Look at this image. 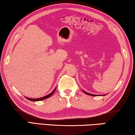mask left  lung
Returning <instances> with one entry per match:
<instances>
[{"mask_svg": "<svg viewBox=\"0 0 135 135\" xmlns=\"http://www.w3.org/2000/svg\"><path fill=\"white\" fill-rule=\"evenodd\" d=\"M83 92L85 93V94H86L89 95H90V96H98V95H94V94H89V93H88V92H85V91L83 90ZM99 96H102V95H99Z\"/></svg>", "mask_w": 135, "mask_h": 135, "instance_id": "1", "label": "left lung"}]
</instances>
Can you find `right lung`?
Wrapping results in <instances>:
<instances>
[{
  "mask_svg": "<svg viewBox=\"0 0 135 135\" xmlns=\"http://www.w3.org/2000/svg\"><path fill=\"white\" fill-rule=\"evenodd\" d=\"M56 88H55L54 89V90H52V92H51L50 94H48V95H46V96H45V97H41V98H28V97H25V98H26V99H28V100L31 101H38L43 100V99H46V98H49V97H51L52 95H53L55 91Z\"/></svg>",
  "mask_w": 135,
  "mask_h": 135,
  "instance_id": "1",
  "label": "right lung"
}]
</instances>
